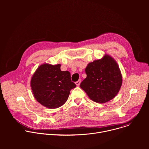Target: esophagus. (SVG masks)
Segmentation results:
<instances>
[{
    "label": "esophagus",
    "mask_w": 149,
    "mask_h": 149,
    "mask_svg": "<svg viewBox=\"0 0 149 149\" xmlns=\"http://www.w3.org/2000/svg\"><path fill=\"white\" fill-rule=\"evenodd\" d=\"M80 83H81V80H80V79H79V80H78L77 82H75V84L77 85V86H79Z\"/></svg>",
    "instance_id": "34e87169"
}]
</instances>
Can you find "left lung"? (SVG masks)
<instances>
[{
	"instance_id": "left-lung-1",
	"label": "left lung",
	"mask_w": 149,
	"mask_h": 149,
	"mask_svg": "<svg viewBox=\"0 0 149 149\" xmlns=\"http://www.w3.org/2000/svg\"><path fill=\"white\" fill-rule=\"evenodd\" d=\"M87 78L81 88L93 101L104 103L114 98L122 84V76L117 62L105 55L101 59L88 63L86 68Z\"/></svg>"
}]
</instances>
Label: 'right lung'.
I'll use <instances>...</instances> for the list:
<instances>
[{"label":"right lung","mask_w":149,"mask_h":149,"mask_svg":"<svg viewBox=\"0 0 149 149\" xmlns=\"http://www.w3.org/2000/svg\"><path fill=\"white\" fill-rule=\"evenodd\" d=\"M61 65H40L33 75L31 86L35 99L49 109L61 107L68 98L70 91L76 87L69 71H62Z\"/></svg>","instance_id":"add662e5"}]
</instances>
